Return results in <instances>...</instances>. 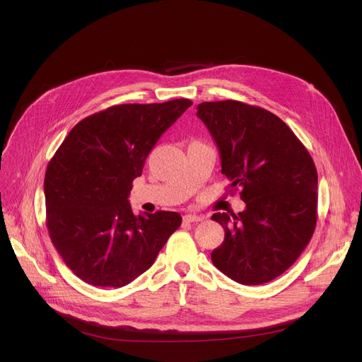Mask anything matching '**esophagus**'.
<instances>
[{"label": "esophagus", "mask_w": 362, "mask_h": 362, "mask_svg": "<svg viewBox=\"0 0 362 362\" xmlns=\"http://www.w3.org/2000/svg\"><path fill=\"white\" fill-rule=\"evenodd\" d=\"M183 219H185L186 222H200V221H203V218H202V216H199V215H192V214L185 215V216H183Z\"/></svg>", "instance_id": "34e87169"}]
</instances>
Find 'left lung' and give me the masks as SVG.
Wrapping results in <instances>:
<instances>
[{
  "instance_id": "8db88e82",
  "label": "left lung",
  "mask_w": 362,
  "mask_h": 362,
  "mask_svg": "<svg viewBox=\"0 0 362 362\" xmlns=\"http://www.w3.org/2000/svg\"><path fill=\"white\" fill-rule=\"evenodd\" d=\"M197 117L221 154L222 175L246 208L215 214L225 239L214 265L242 285L267 284L293 265L317 226L318 173L311 154L274 113L236 100L204 101Z\"/></svg>"
}]
</instances>
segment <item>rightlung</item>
Wrapping results in <instances>:
<instances>
[{
  "label": "right lung",
  "instance_id": "add662e5",
  "mask_svg": "<svg viewBox=\"0 0 362 362\" xmlns=\"http://www.w3.org/2000/svg\"><path fill=\"white\" fill-rule=\"evenodd\" d=\"M190 106L187 98L112 106L78 122L49 160L45 223L64 264L84 282L130 284L180 226L177 212L134 215L129 194L150 150Z\"/></svg>",
  "mask_w": 362,
  "mask_h": 362
}]
</instances>
